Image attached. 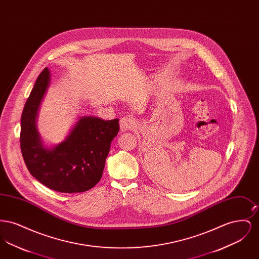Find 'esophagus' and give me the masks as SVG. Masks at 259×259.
Here are the masks:
<instances>
[{"instance_id":"34e87169","label":"esophagus","mask_w":259,"mask_h":259,"mask_svg":"<svg viewBox=\"0 0 259 259\" xmlns=\"http://www.w3.org/2000/svg\"><path fill=\"white\" fill-rule=\"evenodd\" d=\"M120 131L121 132H126L128 130H131L135 126V119L130 116H124L120 119Z\"/></svg>"}]
</instances>
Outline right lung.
<instances>
[{"label":"right lung","instance_id":"1","mask_svg":"<svg viewBox=\"0 0 259 259\" xmlns=\"http://www.w3.org/2000/svg\"><path fill=\"white\" fill-rule=\"evenodd\" d=\"M50 71L37 76L21 115L20 148L31 175L52 190L84 192L102 178L111 141L119 131L118 119L80 116L64 141L46 147L37 128L38 109L50 87Z\"/></svg>","mask_w":259,"mask_h":259}]
</instances>
